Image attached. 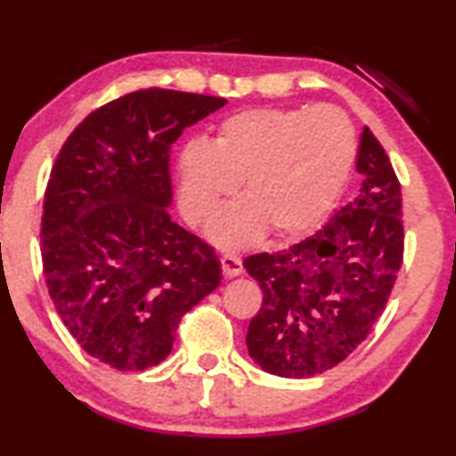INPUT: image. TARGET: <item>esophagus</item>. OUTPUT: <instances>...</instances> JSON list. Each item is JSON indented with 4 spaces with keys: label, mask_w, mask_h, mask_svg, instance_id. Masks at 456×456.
<instances>
[{
    "label": "esophagus",
    "mask_w": 456,
    "mask_h": 456,
    "mask_svg": "<svg viewBox=\"0 0 456 456\" xmlns=\"http://www.w3.org/2000/svg\"><path fill=\"white\" fill-rule=\"evenodd\" d=\"M221 266H223V273H225V277H240L243 273V262L240 256L235 254L221 256Z\"/></svg>",
    "instance_id": "1"
}]
</instances>
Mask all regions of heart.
<instances>
[{
  "instance_id": "1",
  "label": "heart",
  "mask_w": 456,
  "mask_h": 456,
  "mask_svg": "<svg viewBox=\"0 0 456 456\" xmlns=\"http://www.w3.org/2000/svg\"><path fill=\"white\" fill-rule=\"evenodd\" d=\"M354 159V126L335 107L246 109L223 121L210 144L191 140L179 152V207L204 223L241 182L246 200L210 227L216 243L243 246L265 227L299 235L337 200Z\"/></svg>"
}]
</instances>
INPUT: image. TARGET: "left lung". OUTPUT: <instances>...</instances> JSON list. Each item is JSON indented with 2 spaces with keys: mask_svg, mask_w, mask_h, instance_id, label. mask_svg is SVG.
<instances>
[{
  "mask_svg": "<svg viewBox=\"0 0 456 456\" xmlns=\"http://www.w3.org/2000/svg\"><path fill=\"white\" fill-rule=\"evenodd\" d=\"M355 167L363 177L357 198L322 229L283 252L243 260L262 289L246 343L268 374L310 378L335 368L387 307L405 248L403 200L370 127L362 132Z\"/></svg>",
  "mask_w": 456,
  "mask_h": 456,
  "instance_id": "obj_1",
  "label": "left lung"
}]
</instances>
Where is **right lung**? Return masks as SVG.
<instances>
[{
	"mask_svg": "<svg viewBox=\"0 0 456 456\" xmlns=\"http://www.w3.org/2000/svg\"><path fill=\"white\" fill-rule=\"evenodd\" d=\"M225 99L144 88L93 111L45 190L41 256L61 322L121 371L171 354L179 320L221 283L215 249L171 221L169 152Z\"/></svg>",
	"mask_w": 456,
	"mask_h": 456,
	"instance_id": "1",
	"label": "right lung"
}]
</instances>
